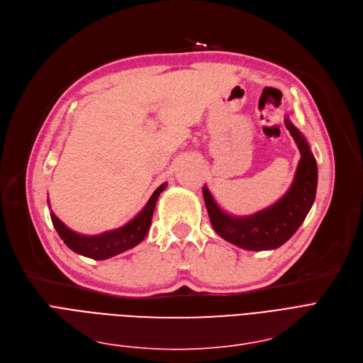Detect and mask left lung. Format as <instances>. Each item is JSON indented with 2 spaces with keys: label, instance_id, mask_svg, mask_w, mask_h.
<instances>
[{
  "label": "left lung",
  "instance_id": "1",
  "mask_svg": "<svg viewBox=\"0 0 363 363\" xmlns=\"http://www.w3.org/2000/svg\"><path fill=\"white\" fill-rule=\"evenodd\" d=\"M285 127L300 150V162L288 192L273 205L248 217H233L224 213L208 187H202L203 201L213 229L228 242L250 251L276 250L297 232L315 202L318 165L304 135L285 116Z\"/></svg>",
  "mask_w": 363,
  "mask_h": 363
}]
</instances>
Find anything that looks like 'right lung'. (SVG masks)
<instances>
[{"mask_svg": "<svg viewBox=\"0 0 363 363\" xmlns=\"http://www.w3.org/2000/svg\"><path fill=\"white\" fill-rule=\"evenodd\" d=\"M165 187H167V183L161 184L157 191L152 194L147 203L143 206V210L133 220H130L127 224H124V226L109 232H103L100 235H93V236L79 235L69 229L67 226H65L53 211H51L50 217H51V221H53V226L57 230L59 236L72 251L84 257L93 258V260H106V258L118 255L142 242L149 232L152 216H153L158 196L161 195V192Z\"/></svg>", "mask_w": 363, "mask_h": 363, "instance_id": "add662e5", "label": "right lung"}]
</instances>
